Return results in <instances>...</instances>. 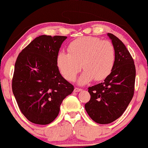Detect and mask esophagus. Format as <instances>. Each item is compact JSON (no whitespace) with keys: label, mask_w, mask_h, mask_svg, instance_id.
<instances>
[{"label":"esophagus","mask_w":148,"mask_h":148,"mask_svg":"<svg viewBox=\"0 0 148 148\" xmlns=\"http://www.w3.org/2000/svg\"><path fill=\"white\" fill-rule=\"evenodd\" d=\"M82 89L81 88H75L74 89V92H80V91H81Z\"/></svg>","instance_id":"obj_1"}]
</instances>
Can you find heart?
Returning a JSON list of instances; mask_svg holds the SVG:
<instances>
[{
    "label": "heart",
    "instance_id": "obj_1",
    "mask_svg": "<svg viewBox=\"0 0 148 148\" xmlns=\"http://www.w3.org/2000/svg\"><path fill=\"white\" fill-rule=\"evenodd\" d=\"M68 53L60 52L57 56V66L66 80L73 81L82 68L84 71L78 83L85 85L92 79L100 81L110 74L115 61V49L109 40L98 38L82 37L71 42Z\"/></svg>",
    "mask_w": 148,
    "mask_h": 148
}]
</instances>
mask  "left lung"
<instances>
[{"instance_id":"left-lung-1","label":"left lung","mask_w":148,"mask_h":148,"mask_svg":"<svg viewBox=\"0 0 148 148\" xmlns=\"http://www.w3.org/2000/svg\"><path fill=\"white\" fill-rule=\"evenodd\" d=\"M115 49V61L104 82L88 88L90 100L85 105L90 118L99 124H109L119 118L134 95L135 66L132 56L119 38L108 33Z\"/></svg>"}]
</instances>
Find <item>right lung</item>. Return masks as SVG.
Returning <instances> with one entry per match:
<instances>
[{
	"instance_id": "right-lung-1",
	"label": "right lung",
	"mask_w": 148,
	"mask_h": 148,
	"mask_svg": "<svg viewBox=\"0 0 148 148\" xmlns=\"http://www.w3.org/2000/svg\"><path fill=\"white\" fill-rule=\"evenodd\" d=\"M66 36H40L18 55L12 90L20 110L31 123L48 125L74 90L60 73L57 56Z\"/></svg>"
}]
</instances>
